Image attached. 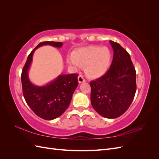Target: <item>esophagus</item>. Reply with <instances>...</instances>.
<instances>
[{
  "label": "esophagus",
  "mask_w": 159,
  "mask_h": 159,
  "mask_svg": "<svg viewBox=\"0 0 159 159\" xmlns=\"http://www.w3.org/2000/svg\"><path fill=\"white\" fill-rule=\"evenodd\" d=\"M78 80L79 84H81V83L85 82V79L84 78V77L82 75H79L78 78Z\"/></svg>",
  "instance_id": "34e87169"
}]
</instances>
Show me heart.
<instances>
[{
    "instance_id": "heart-1",
    "label": "heart",
    "mask_w": 159,
    "mask_h": 159,
    "mask_svg": "<svg viewBox=\"0 0 159 159\" xmlns=\"http://www.w3.org/2000/svg\"><path fill=\"white\" fill-rule=\"evenodd\" d=\"M112 54L107 47L90 46L75 50L68 64L84 67V71L89 78L96 79L103 76L111 64Z\"/></svg>"
}]
</instances>
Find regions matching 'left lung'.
Instances as JSON below:
<instances>
[{"label":"left lung","instance_id":"8db88e82","mask_svg":"<svg viewBox=\"0 0 159 159\" xmlns=\"http://www.w3.org/2000/svg\"><path fill=\"white\" fill-rule=\"evenodd\" d=\"M113 50L110 68L91 81V103L102 117L115 119L128 109L136 92V71L129 53L118 43L109 41Z\"/></svg>","mask_w":159,"mask_h":159}]
</instances>
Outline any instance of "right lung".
<instances>
[{"mask_svg": "<svg viewBox=\"0 0 159 159\" xmlns=\"http://www.w3.org/2000/svg\"><path fill=\"white\" fill-rule=\"evenodd\" d=\"M45 45L60 48L63 44L50 41L40 43L28 56L22 71L21 81L23 95L28 106L40 118L53 120L60 117L69 107L72 95L78 87V75L60 74L44 85L33 84L28 77V71L34 52L38 48Z\"/></svg>", "mask_w": 159, "mask_h": 159, "instance_id": "obj_1", "label": "right lung"}]
</instances>
